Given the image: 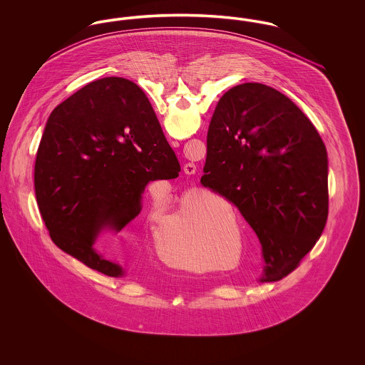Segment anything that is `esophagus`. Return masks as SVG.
I'll return each instance as SVG.
<instances>
[{
	"mask_svg": "<svg viewBox=\"0 0 365 365\" xmlns=\"http://www.w3.org/2000/svg\"><path fill=\"white\" fill-rule=\"evenodd\" d=\"M183 170H185V173H186V174L192 175L195 173L197 167H195V164H194V163H187V164H185Z\"/></svg>",
	"mask_w": 365,
	"mask_h": 365,
	"instance_id": "1",
	"label": "esophagus"
}]
</instances>
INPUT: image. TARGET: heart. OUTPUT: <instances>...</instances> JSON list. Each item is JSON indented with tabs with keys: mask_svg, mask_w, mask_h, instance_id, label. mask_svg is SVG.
<instances>
[{
	"mask_svg": "<svg viewBox=\"0 0 365 365\" xmlns=\"http://www.w3.org/2000/svg\"><path fill=\"white\" fill-rule=\"evenodd\" d=\"M235 228L234 208L225 200L200 192L189 197L179 213L161 220L155 228V237L165 260L180 268L195 269L202 262L205 243L216 235L234 232ZM216 253L228 259L234 255V246L222 245Z\"/></svg>",
	"mask_w": 365,
	"mask_h": 365,
	"instance_id": "b5f03b06",
	"label": "heart"
}]
</instances>
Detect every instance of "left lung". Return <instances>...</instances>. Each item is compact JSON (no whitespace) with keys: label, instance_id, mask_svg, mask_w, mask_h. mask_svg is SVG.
<instances>
[{"label":"left lung","instance_id":"1","mask_svg":"<svg viewBox=\"0 0 365 365\" xmlns=\"http://www.w3.org/2000/svg\"><path fill=\"white\" fill-rule=\"evenodd\" d=\"M201 185L226 197L256 232L260 282L294 271L327 222L326 146L290 98L261 83L232 87L219 100Z\"/></svg>","mask_w":365,"mask_h":365}]
</instances>
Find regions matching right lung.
Here are the masks:
<instances>
[{"mask_svg":"<svg viewBox=\"0 0 365 365\" xmlns=\"http://www.w3.org/2000/svg\"><path fill=\"white\" fill-rule=\"evenodd\" d=\"M180 165L145 93L124 78L88 83L54 108L35 161V197L53 242L108 277L120 264L96 247L142 209L149 182L175 179Z\"/></svg>","mask_w":365,"mask_h":365,"instance_id":"add662e5","label":"right lung"}]
</instances>
